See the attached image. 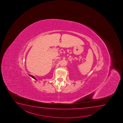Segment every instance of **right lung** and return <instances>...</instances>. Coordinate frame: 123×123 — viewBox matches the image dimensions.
<instances>
[{
	"mask_svg": "<svg viewBox=\"0 0 123 123\" xmlns=\"http://www.w3.org/2000/svg\"><path fill=\"white\" fill-rule=\"evenodd\" d=\"M29 76H31V77H32V78H33L34 79H35V80H37L35 78V77H34L33 76H32V75H31V74H29Z\"/></svg>",
	"mask_w": 123,
	"mask_h": 123,
	"instance_id": "add662e5",
	"label": "right lung"
}]
</instances>
